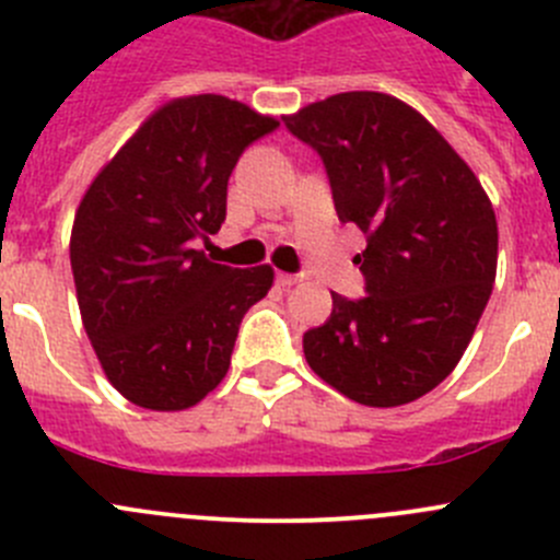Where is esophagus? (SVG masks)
<instances>
[{
    "instance_id": "obj_1",
    "label": "esophagus",
    "mask_w": 560,
    "mask_h": 560,
    "mask_svg": "<svg viewBox=\"0 0 560 560\" xmlns=\"http://www.w3.org/2000/svg\"><path fill=\"white\" fill-rule=\"evenodd\" d=\"M276 281H279V287H295V284H301L303 276L301 273H276Z\"/></svg>"
}]
</instances>
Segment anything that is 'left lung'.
<instances>
[{
    "label": "left lung",
    "mask_w": 560,
    "mask_h": 560,
    "mask_svg": "<svg viewBox=\"0 0 560 560\" xmlns=\"http://www.w3.org/2000/svg\"><path fill=\"white\" fill-rule=\"evenodd\" d=\"M325 162L341 222L369 235L360 301L303 336L319 380L363 406L411 404L447 380L488 306L499 224L436 127L382 92H343L284 116Z\"/></svg>",
    "instance_id": "left-lung-1"
}]
</instances>
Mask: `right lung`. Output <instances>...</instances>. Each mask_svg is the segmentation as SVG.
I'll list each match as a JSON object with an SVG mask.
<instances>
[{
	"mask_svg": "<svg viewBox=\"0 0 560 560\" xmlns=\"http://www.w3.org/2000/svg\"><path fill=\"white\" fill-rule=\"evenodd\" d=\"M273 116L195 94L151 113L75 211L70 265L83 327L107 382L135 406L184 411L230 369L241 319L273 268L211 262L191 241L228 217V180Z\"/></svg>",
	"mask_w": 560,
	"mask_h": 560,
	"instance_id": "add662e5",
	"label": "right lung"
}]
</instances>
